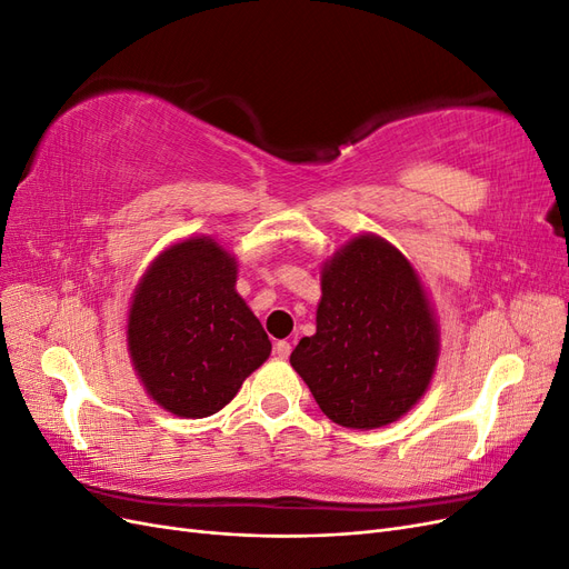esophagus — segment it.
I'll return each mask as SVG.
<instances>
[{"label": "esophagus", "instance_id": "1", "mask_svg": "<svg viewBox=\"0 0 569 569\" xmlns=\"http://www.w3.org/2000/svg\"><path fill=\"white\" fill-rule=\"evenodd\" d=\"M289 353H291V343L287 339H280L278 343H274V356L284 360V358H289Z\"/></svg>", "mask_w": 569, "mask_h": 569}]
</instances>
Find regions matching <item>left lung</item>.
<instances>
[{"label": "left lung", "instance_id": "left-lung-1", "mask_svg": "<svg viewBox=\"0 0 569 569\" xmlns=\"http://www.w3.org/2000/svg\"><path fill=\"white\" fill-rule=\"evenodd\" d=\"M316 335L289 363L320 410L349 429L403 418L437 372L441 335L418 270L385 237H351L320 266Z\"/></svg>", "mask_w": 569, "mask_h": 569}]
</instances>
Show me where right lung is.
<instances>
[{
    "mask_svg": "<svg viewBox=\"0 0 569 569\" xmlns=\"http://www.w3.org/2000/svg\"><path fill=\"white\" fill-rule=\"evenodd\" d=\"M237 258L216 237L163 249L132 291L128 356L153 403L178 418L226 408L272 343L237 295Z\"/></svg>",
    "mask_w": 569,
    "mask_h": 569,
    "instance_id": "add662e5",
    "label": "right lung"
}]
</instances>
